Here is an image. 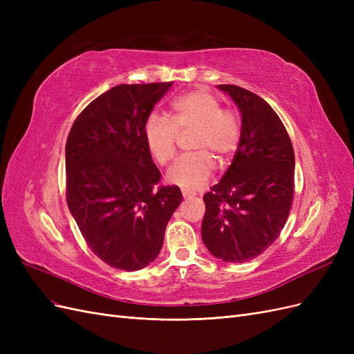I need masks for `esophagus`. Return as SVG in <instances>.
<instances>
[{
    "label": "esophagus",
    "instance_id": "esophagus-1",
    "mask_svg": "<svg viewBox=\"0 0 354 354\" xmlns=\"http://www.w3.org/2000/svg\"><path fill=\"white\" fill-rule=\"evenodd\" d=\"M181 194H183V198L185 199H189V198H194V195L190 194V192H187V190H181Z\"/></svg>",
    "mask_w": 354,
    "mask_h": 354
}]
</instances>
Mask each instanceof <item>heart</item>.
<instances>
[{
  "label": "heart",
  "instance_id": "b5f03b06",
  "mask_svg": "<svg viewBox=\"0 0 354 354\" xmlns=\"http://www.w3.org/2000/svg\"><path fill=\"white\" fill-rule=\"evenodd\" d=\"M171 120L159 113L146 118L145 143L155 162L165 167L177 153L180 134L195 131L190 142L195 153L180 158L167 176L169 183L194 192L208 183L216 169L214 156L226 162L238 151L242 124L236 113L221 108L216 95L203 88L178 95L171 103Z\"/></svg>",
  "mask_w": 354,
  "mask_h": 354
}]
</instances>
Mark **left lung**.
Instances as JSON below:
<instances>
[{
    "mask_svg": "<svg viewBox=\"0 0 354 354\" xmlns=\"http://www.w3.org/2000/svg\"><path fill=\"white\" fill-rule=\"evenodd\" d=\"M242 115L241 143L223 178L203 195L202 241L226 263H245L279 236L294 199L295 158L281 118L260 95L221 84Z\"/></svg>",
    "mask_w": 354,
    "mask_h": 354,
    "instance_id": "1",
    "label": "left lung"
}]
</instances>
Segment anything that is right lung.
<instances>
[{
  "label": "right lung",
  "mask_w": 354,
  "mask_h": 354,
  "mask_svg": "<svg viewBox=\"0 0 354 354\" xmlns=\"http://www.w3.org/2000/svg\"><path fill=\"white\" fill-rule=\"evenodd\" d=\"M173 82L121 84L94 99L66 140V202L88 248L134 272L162 248L167 223L183 201L160 185L143 125Z\"/></svg>",
  "instance_id": "1"
}]
</instances>
